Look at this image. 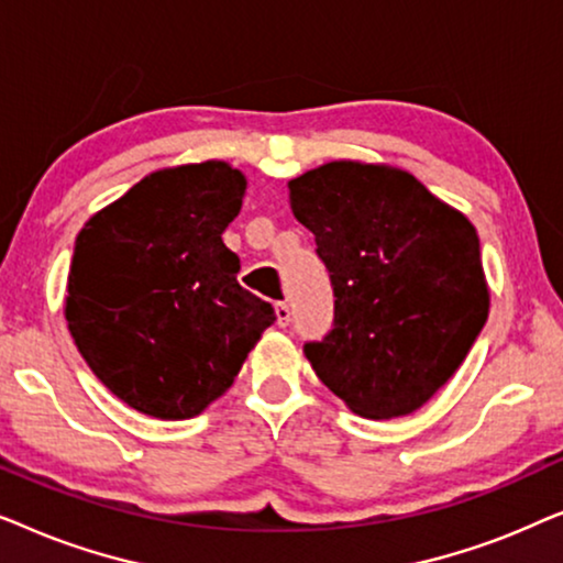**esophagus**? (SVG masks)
I'll list each match as a JSON object with an SVG mask.
<instances>
[{
  "label": "esophagus",
  "instance_id": "esophagus-1",
  "mask_svg": "<svg viewBox=\"0 0 563 563\" xmlns=\"http://www.w3.org/2000/svg\"><path fill=\"white\" fill-rule=\"evenodd\" d=\"M274 312H276V322H279L282 328L289 325L291 312H289V305H287V302H276V305H274Z\"/></svg>",
  "mask_w": 563,
  "mask_h": 563
}]
</instances>
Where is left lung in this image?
Instances as JSON below:
<instances>
[{
    "instance_id": "left-lung-1",
    "label": "left lung",
    "mask_w": 563,
    "mask_h": 563,
    "mask_svg": "<svg viewBox=\"0 0 563 563\" xmlns=\"http://www.w3.org/2000/svg\"><path fill=\"white\" fill-rule=\"evenodd\" d=\"M333 284V330L305 343L325 387L361 418L428 402L489 312L479 235L459 210L391 166L333 161L289 181Z\"/></svg>"
}]
</instances>
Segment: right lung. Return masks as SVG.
<instances>
[{
	"mask_svg": "<svg viewBox=\"0 0 563 563\" xmlns=\"http://www.w3.org/2000/svg\"><path fill=\"white\" fill-rule=\"evenodd\" d=\"M245 176L225 161L145 176L76 235L66 320L97 379L133 410L189 420L225 395L276 320L222 243Z\"/></svg>",
	"mask_w": 563,
	"mask_h": 563,
	"instance_id": "1",
	"label": "right lung"
}]
</instances>
